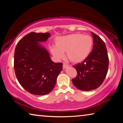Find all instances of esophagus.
Instances as JSON below:
<instances>
[{"label": "esophagus", "mask_w": 123, "mask_h": 123, "mask_svg": "<svg viewBox=\"0 0 123 123\" xmlns=\"http://www.w3.org/2000/svg\"><path fill=\"white\" fill-rule=\"evenodd\" d=\"M67 67H68V66L66 65V64L64 63L63 64V69H65V68Z\"/></svg>", "instance_id": "1"}]
</instances>
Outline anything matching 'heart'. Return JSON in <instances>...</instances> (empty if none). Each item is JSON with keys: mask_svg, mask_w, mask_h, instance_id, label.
I'll return each mask as SVG.
<instances>
[{"mask_svg": "<svg viewBox=\"0 0 123 123\" xmlns=\"http://www.w3.org/2000/svg\"><path fill=\"white\" fill-rule=\"evenodd\" d=\"M93 45V39L88 35L73 34L60 37L56 39L55 47L50 48L53 55L57 60L67 58L73 63H81L88 57Z\"/></svg>", "mask_w": 123, "mask_h": 123, "instance_id": "b5f03b06", "label": "heart"}]
</instances>
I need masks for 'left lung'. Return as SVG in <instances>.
<instances>
[{"label": "left lung", "instance_id": "left-lung-1", "mask_svg": "<svg viewBox=\"0 0 123 123\" xmlns=\"http://www.w3.org/2000/svg\"><path fill=\"white\" fill-rule=\"evenodd\" d=\"M93 47L92 51L81 63L73 66L77 75L72 82L77 88L89 91L97 88L103 84L109 69V59L105 43L100 37L92 32Z\"/></svg>", "mask_w": 123, "mask_h": 123}]
</instances>
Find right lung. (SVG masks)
<instances>
[{
  "instance_id": "obj_1",
  "label": "right lung",
  "mask_w": 123,
  "mask_h": 123,
  "mask_svg": "<svg viewBox=\"0 0 123 123\" xmlns=\"http://www.w3.org/2000/svg\"><path fill=\"white\" fill-rule=\"evenodd\" d=\"M50 36V33L31 32L20 39L14 55V69L20 85L31 94L49 93L56 85L63 63L51 61L48 52L39 44Z\"/></svg>"
}]
</instances>
